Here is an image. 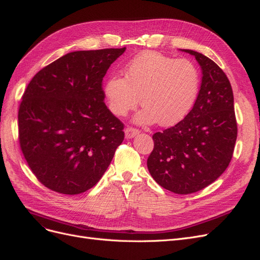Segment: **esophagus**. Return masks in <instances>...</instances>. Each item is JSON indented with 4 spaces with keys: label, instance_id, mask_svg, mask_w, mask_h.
<instances>
[{
    "label": "esophagus",
    "instance_id": "34e87169",
    "mask_svg": "<svg viewBox=\"0 0 260 260\" xmlns=\"http://www.w3.org/2000/svg\"><path fill=\"white\" fill-rule=\"evenodd\" d=\"M138 134H139V131L136 128H133V127L125 128V138L126 139H132L136 135H138Z\"/></svg>",
    "mask_w": 260,
    "mask_h": 260
}]
</instances>
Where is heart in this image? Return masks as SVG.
<instances>
[{
    "label": "heart",
    "instance_id": "obj_1",
    "mask_svg": "<svg viewBox=\"0 0 260 260\" xmlns=\"http://www.w3.org/2000/svg\"><path fill=\"white\" fill-rule=\"evenodd\" d=\"M197 67L186 59H174L147 51L133 59L125 77L113 75L104 86L110 111L124 117L140 103L143 109L135 117L138 124L170 126L183 120L193 108L199 92Z\"/></svg>",
    "mask_w": 260,
    "mask_h": 260
}]
</instances>
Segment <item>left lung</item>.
<instances>
[{
  "mask_svg": "<svg viewBox=\"0 0 260 260\" xmlns=\"http://www.w3.org/2000/svg\"><path fill=\"white\" fill-rule=\"evenodd\" d=\"M195 56L203 78L193 108L175 126L153 135L147 165L156 183L172 193L203 189L226 170L237 140L234 93L227 76L203 53Z\"/></svg>",
  "mask_w": 260,
  "mask_h": 260,
  "instance_id": "left-lung-1",
  "label": "left lung"
}]
</instances>
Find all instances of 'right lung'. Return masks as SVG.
Returning <instances> with one entry per match:
<instances>
[{
	"label": "right lung",
	"instance_id": "right-lung-1",
	"mask_svg": "<svg viewBox=\"0 0 260 260\" xmlns=\"http://www.w3.org/2000/svg\"><path fill=\"white\" fill-rule=\"evenodd\" d=\"M125 49L70 52L27 84L18 113L19 142L27 165L49 189L83 193L109 167L124 132L104 103L102 82Z\"/></svg>",
	"mask_w": 260,
	"mask_h": 260
}]
</instances>
